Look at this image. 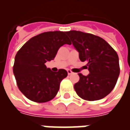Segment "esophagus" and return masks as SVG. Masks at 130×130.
Listing matches in <instances>:
<instances>
[{"instance_id": "obj_1", "label": "esophagus", "mask_w": 130, "mask_h": 130, "mask_svg": "<svg viewBox=\"0 0 130 130\" xmlns=\"http://www.w3.org/2000/svg\"><path fill=\"white\" fill-rule=\"evenodd\" d=\"M68 73L69 75H70V74H73V72H72L70 70H68Z\"/></svg>"}]
</instances>
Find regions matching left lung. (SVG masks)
Instances as JSON below:
<instances>
[{"label":"left lung","mask_w":130,"mask_h":130,"mask_svg":"<svg viewBox=\"0 0 130 130\" xmlns=\"http://www.w3.org/2000/svg\"><path fill=\"white\" fill-rule=\"evenodd\" d=\"M79 51L81 61L87 62L88 76L79 73V81L74 88L83 100L95 101L105 98L116 84L120 74L116 51L102 37L82 31L66 32Z\"/></svg>","instance_id":"left-lung-1"}]
</instances>
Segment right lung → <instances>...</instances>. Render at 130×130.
<instances>
[{"instance_id": "right-lung-1", "label": "right lung", "mask_w": 130, "mask_h": 130, "mask_svg": "<svg viewBox=\"0 0 130 130\" xmlns=\"http://www.w3.org/2000/svg\"><path fill=\"white\" fill-rule=\"evenodd\" d=\"M65 44H72L66 32H44L30 38L17 53L13 72L19 89L28 100L43 103L57 95L68 72L64 69L52 72L45 63L54 60Z\"/></svg>"}]
</instances>
